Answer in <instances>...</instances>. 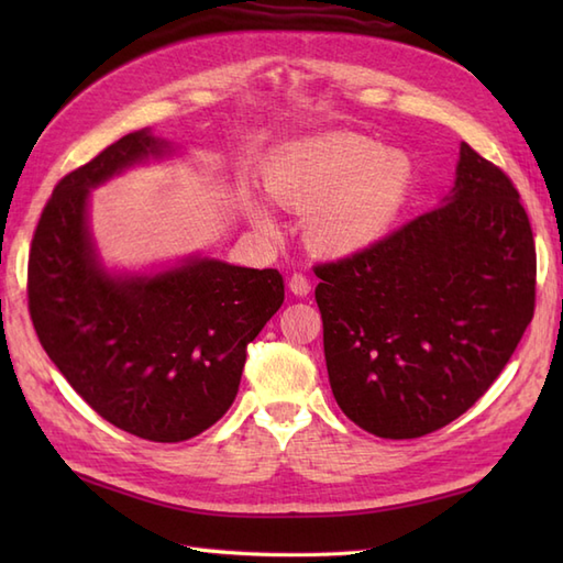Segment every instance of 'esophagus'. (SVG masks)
Returning a JSON list of instances; mask_svg holds the SVG:
<instances>
[{"label":"esophagus","mask_w":563,"mask_h":563,"mask_svg":"<svg viewBox=\"0 0 563 563\" xmlns=\"http://www.w3.org/2000/svg\"><path fill=\"white\" fill-rule=\"evenodd\" d=\"M290 290H292L297 297H307L309 290H312V283H309V278H307L305 273H292Z\"/></svg>","instance_id":"34e87169"}]
</instances>
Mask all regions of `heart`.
Listing matches in <instances>:
<instances>
[{
  "label": "heart",
  "mask_w": 563,
  "mask_h": 563,
  "mask_svg": "<svg viewBox=\"0 0 563 563\" xmlns=\"http://www.w3.org/2000/svg\"><path fill=\"white\" fill-rule=\"evenodd\" d=\"M411 162L397 150L353 133L290 142L268 159L263 184L285 208L307 214L309 242L329 254H355L379 242L411 188ZM258 230L275 232L273 212L249 202Z\"/></svg>",
  "instance_id": "obj_1"
}]
</instances>
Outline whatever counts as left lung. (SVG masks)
I'll return each instance as SVG.
<instances>
[{"label":"left lung","mask_w":563,"mask_h":563,"mask_svg":"<svg viewBox=\"0 0 563 563\" xmlns=\"http://www.w3.org/2000/svg\"><path fill=\"white\" fill-rule=\"evenodd\" d=\"M314 273L331 391L377 438H421L472 409L534 314L528 212L466 142L445 206Z\"/></svg>","instance_id":"1"}]
</instances>
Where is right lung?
Returning <instances> with one entry per match:
<instances>
[{
  "instance_id": "obj_1",
  "label": "right lung",
  "mask_w": 563,
  "mask_h": 563,
  "mask_svg": "<svg viewBox=\"0 0 563 563\" xmlns=\"http://www.w3.org/2000/svg\"><path fill=\"white\" fill-rule=\"evenodd\" d=\"M166 142L130 133L57 181L29 254V312L47 357L115 428L194 438L230 409L246 345L285 300L275 268L188 258L157 275H109L87 224L89 190Z\"/></svg>"
}]
</instances>
